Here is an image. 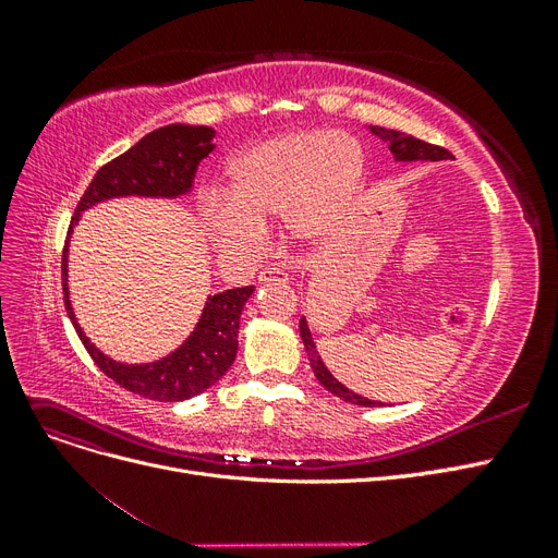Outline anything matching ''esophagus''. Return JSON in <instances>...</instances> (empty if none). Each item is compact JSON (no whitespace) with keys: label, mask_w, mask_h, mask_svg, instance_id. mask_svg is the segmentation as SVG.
I'll use <instances>...</instances> for the list:
<instances>
[{"label":"esophagus","mask_w":558,"mask_h":558,"mask_svg":"<svg viewBox=\"0 0 558 558\" xmlns=\"http://www.w3.org/2000/svg\"><path fill=\"white\" fill-rule=\"evenodd\" d=\"M258 281L260 283H286L289 281V272H286V269H279V267H265V269H260V275H258Z\"/></svg>","instance_id":"obj_1"}]
</instances>
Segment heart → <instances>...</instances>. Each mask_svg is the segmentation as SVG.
I'll return each instance as SVG.
<instances>
[{
    "label": "heart",
    "instance_id": "obj_1",
    "mask_svg": "<svg viewBox=\"0 0 558 558\" xmlns=\"http://www.w3.org/2000/svg\"><path fill=\"white\" fill-rule=\"evenodd\" d=\"M365 181L363 146L344 132L302 130L251 144L228 162L226 197L209 193L199 223L226 256H251L263 228L283 221L307 248L328 244Z\"/></svg>",
    "mask_w": 558,
    "mask_h": 558
}]
</instances>
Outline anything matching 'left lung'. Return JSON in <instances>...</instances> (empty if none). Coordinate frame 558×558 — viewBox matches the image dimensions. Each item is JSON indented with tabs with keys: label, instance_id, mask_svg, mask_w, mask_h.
I'll return each mask as SVG.
<instances>
[{
	"label": "left lung",
	"instance_id": "1",
	"mask_svg": "<svg viewBox=\"0 0 558 558\" xmlns=\"http://www.w3.org/2000/svg\"><path fill=\"white\" fill-rule=\"evenodd\" d=\"M369 132H373L375 137H379V140H384L388 144V150H391V156H393L396 162H440V160H451L453 158L447 148L433 146L428 142H421V140L412 137V134H404V132H398V130H386V128H379V125H369ZM300 337H302V344H305V349H307L310 365L314 369L316 379L324 384L332 396L342 398L344 402H351V404H361V408H377L379 402L367 400V398H363L359 393H353L351 388H347L342 381H337L330 375V369L326 367V363L320 361V356H318L316 344H314V337L310 332V326H307V318L305 316L300 318Z\"/></svg>",
	"mask_w": 558,
	"mask_h": 558
}]
</instances>
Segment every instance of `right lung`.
I'll return each mask as SVG.
<instances>
[{
    "mask_svg": "<svg viewBox=\"0 0 558 558\" xmlns=\"http://www.w3.org/2000/svg\"><path fill=\"white\" fill-rule=\"evenodd\" d=\"M216 130L207 125H185L172 123L148 132L123 156L107 162L95 174L90 185L76 205L74 218L66 232L62 251V291L64 310L72 318L83 347L90 353L95 365L113 379L118 386L137 393L142 398L160 402L189 400L202 391H207L221 379L234 356H238V332L240 316L256 286H242L223 293L209 295L205 310L197 318L193 332L185 342L167 353L165 359L154 363H121L109 359L99 351L78 326L70 300V279H66V256H70V238L83 211L113 197H165L177 199L189 195L197 165L214 150Z\"/></svg>",
    "mask_w": 558,
    "mask_h": 558,
    "instance_id": "obj_1",
    "label": "right lung"
}]
</instances>
